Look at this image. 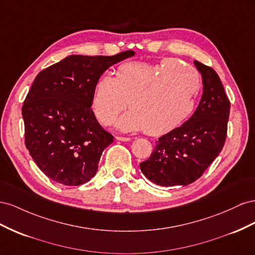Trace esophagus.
<instances>
[{
    "instance_id": "34e87169",
    "label": "esophagus",
    "mask_w": 255,
    "mask_h": 255,
    "mask_svg": "<svg viewBox=\"0 0 255 255\" xmlns=\"http://www.w3.org/2000/svg\"><path fill=\"white\" fill-rule=\"evenodd\" d=\"M116 140L118 141H123V142H128V141H130L131 140V137H127V136H116L115 137Z\"/></svg>"
}]
</instances>
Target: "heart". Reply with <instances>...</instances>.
I'll use <instances>...</instances> for the list:
<instances>
[{
    "label": "heart",
    "instance_id": "1",
    "mask_svg": "<svg viewBox=\"0 0 255 255\" xmlns=\"http://www.w3.org/2000/svg\"><path fill=\"white\" fill-rule=\"evenodd\" d=\"M201 89L198 71L177 60L158 65L126 63L115 75L95 83L92 109L104 125H111L127 103L130 110L116 123L122 131L158 135L176 128L192 113Z\"/></svg>",
    "mask_w": 255,
    "mask_h": 255
}]
</instances>
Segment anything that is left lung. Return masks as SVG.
<instances>
[{"label":"left lung","mask_w":255,"mask_h":255,"mask_svg":"<svg viewBox=\"0 0 255 255\" xmlns=\"http://www.w3.org/2000/svg\"><path fill=\"white\" fill-rule=\"evenodd\" d=\"M193 63L203 83L198 108L180 127L160 136L150 157L140 163L145 177L162 187L187 186L200 178L227 137L231 105L221 80L213 68Z\"/></svg>","instance_id":"obj_1"}]
</instances>
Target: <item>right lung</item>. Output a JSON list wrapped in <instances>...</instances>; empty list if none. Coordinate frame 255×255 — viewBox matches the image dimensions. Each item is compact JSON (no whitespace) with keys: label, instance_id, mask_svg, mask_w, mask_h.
<instances>
[{"label":"right lung","instance_id":"obj_1","mask_svg":"<svg viewBox=\"0 0 255 255\" xmlns=\"http://www.w3.org/2000/svg\"><path fill=\"white\" fill-rule=\"evenodd\" d=\"M134 54H72L36 76L22 107L25 146L50 179L79 186L95 176L114 136L91 109L94 86L109 67Z\"/></svg>","mask_w":255,"mask_h":255}]
</instances>
